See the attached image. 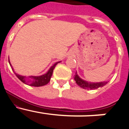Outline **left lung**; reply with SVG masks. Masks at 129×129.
Instances as JSON below:
<instances>
[{"label":"left lung","instance_id":"obj_1","mask_svg":"<svg viewBox=\"0 0 129 129\" xmlns=\"http://www.w3.org/2000/svg\"><path fill=\"white\" fill-rule=\"evenodd\" d=\"M74 79L75 80L76 83L78 85V86L81 87L82 88L85 89H97L99 88H101L106 84L108 83V82H88L86 81V80H82L81 78L79 77V76L77 75V72L75 73V75L74 77Z\"/></svg>","mask_w":129,"mask_h":129}]
</instances>
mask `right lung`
<instances>
[{
  "mask_svg": "<svg viewBox=\"0 0 129 129\" xmlns=\"http://www.w3.org/2000/svg\"><path fill=\"white\" fill-rule=\"evenodd\" d=\"M60 61H58L56 63H55L52 66H51V68L49 69V71L47 73L41 76H29V77H25V76H22L20 75L15 73V75L17 76L19 79L21 80V82H23V83L28 84L29 86H34V87H40V86H43L47 84L49 82L50 80H51V76L53 73V70L54 68L56 67L58 63H60ZM9 63L11 66V63L9 60ZM13 69V68H12Z\"/></svg>",
  "mask_w": 129,
  "mask_h": 129,
  "instance_id": "obj_1",
  "label": "right lung"
}]
</instances>
